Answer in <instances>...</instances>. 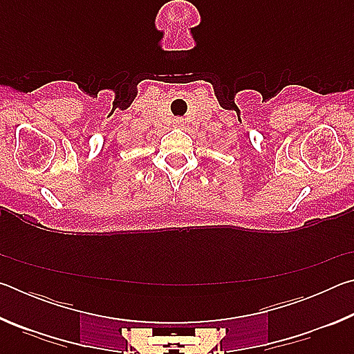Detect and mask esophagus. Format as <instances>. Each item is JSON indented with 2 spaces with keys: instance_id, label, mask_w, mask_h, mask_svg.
I'll list each match as a JSON object with an SVG mask.
<instances>
[{
  "instance_id": "obj_1",
  "label": "esophagus",
  "mask_w": 354,
  "mask_h": 354,
  "mask_svg": "<svg viewBox=\"0 0 354 354\" xmlns=\"http://www.w3.org/2000/svg\"><path fill=\"white\" fill-rule=\"evenodd\" d=\"M175 124H176V127H184V120L181 117L175 118Z\"/></svg>"
}]
</instances>
